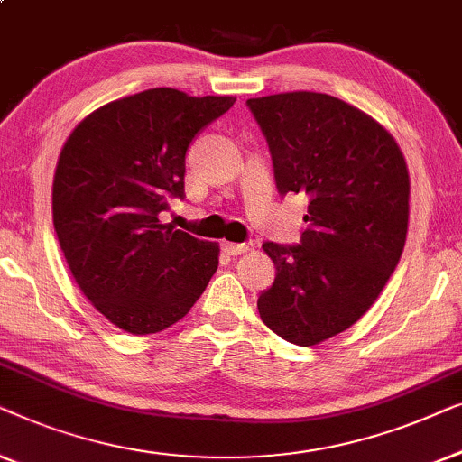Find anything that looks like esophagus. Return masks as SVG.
I'll return each mask as SVG.
<instances>
[{"mask_svg": "<svg viewBox=\"0 0 462 462\" xmlns=\"http://www.w3.org/2000/svg\"><path fill=\"white\" fill-rule=\"evenodd\" d=\"M222 246L228 255H243V253L249 251V245L246 243H222Z\"/></svg>", "mask_w": 462, "mask_h": 462, "instance_id": "1", "label": "esophagus"}]
</instances>
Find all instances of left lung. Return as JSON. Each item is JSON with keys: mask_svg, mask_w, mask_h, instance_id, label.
I'll list each match as a JSON object with an SVG mask.
<instances>
[{"mask_svg": "<svg viewBox=\"0 0 462 462\" xmlns=\"http://www.w3.org/2000/svg\"><path fill=\"white\" fill-rule=\"evenodd\" d=\"M268 142L278 192L310 199L299 245L263 243L276 268L257 299L265 327L310 347L360 320L404 251L411 180L392 134L316 92L246 100Z\"/></svg>", "mask_w": 462, "mask_h": 462, "instance_id": "left-lung-1", "label": "left lung"}]
</instances>
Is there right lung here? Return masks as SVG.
<instances>
[{"instance_id": "right-lung-1", "label": "right lung", "mask_w": 462, "mask_h": 462, "mask_svg": "<svg viewBox=\"0 0 462 462\" xmlns=\"http://www.w3.org/2000/svg\"><path fill=\"white\" fill-rule=\"evenodd\" d=\"M236 98L154 88L94 110L64 142L54 230L96 310L132 335L181 320L217 270V243L161 224L184 199L186 151Z\"/></svg>"}]
</instances>
